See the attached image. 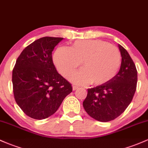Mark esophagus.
<instances>
[{
  "label": "esophagus",
  "mask_w": 148,
  "mask_h": 148,
  "mask_svg": "<svg viewBox=\"0 0 148 148\" xmlns=\"http://www.w3.org/2000/svg\"><path fill=\"white\" fill-rule=\"evenodd\" d=\"M77 89H78V87L77 86H75V85H73V90H76Z\"/></svg>",
  "instance_id": "1"
}]
</instances>
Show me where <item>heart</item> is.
<instances>
[{
    "instance_id": "b5f03b06",
    "label": "heart",
    "mask_w": 148,
    "mask_h": 148,
    "mask_svg": "<svg viewBox=\"0 0 148 148\" xmlns=\"http://www.w3.org/2000/svg\"><path fill=\"white\" fill-rule=\"evenodd\" d=\"M53 63L64 77L73 73L80 62L84 68L73 74L70 80L77 85L92 83L101 85L111 81L118 73L121 56L118 48L99 39L75 41L70 47L56 50Z\"/></svg>"
}]
</instances>
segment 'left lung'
<instances>
[{"label":"left lung","mask_w":148,"mask_h":148,"mask_svg":"<svg viewBox=\"0 0 148 148\" xmlns=\"http://www.w3.org/2000/svg\"><path fill=\"white\" fill-rule=\"evenodd\" d=\"M121 56L120 70L116 75L104 85L87 90L83 107L88 115L101 122L119 116L125 110L136 92L138 73L133 60L125 49L119 44Z\"/></svg>","instance_id":"8db88e82"}]
</instances>
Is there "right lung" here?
Returning <instances> with one entry per match:
<instances>
[{
    "mask_svg": "<svg viewBox=\"0 0 148 148\" xmlns=\"http://www.w3.org/2000/svg\"><path fill=\"white\" fill-rule=\"evenodd\" d=\"M63 39L45 36L26 47L12 71V85L17 105L31 118L42 120L53 115L73 87L57 72L52 51Z\"/></svg>",
    "mask_w": 148,
    "mask_h": 148,
    "instance_id": "right-lung-1",
    "label": "right lung"
}]
</instances>
